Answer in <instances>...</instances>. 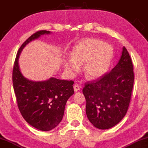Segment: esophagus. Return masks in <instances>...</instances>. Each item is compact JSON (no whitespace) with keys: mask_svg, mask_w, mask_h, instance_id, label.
<instances>
[{"mask_svg":"<svg viewBox=\"0 0 148 148\" xmlns=\"http://www.w3.org/2000/svg\"><path fill=\"white\" fill-rule=\"evenodd\" d=\"M73 89H74V91L75 92H77L78 91L81 89V87L79 86V85L77 84H75L73 86Z\"/></svg>","mask_w":148,"mask_h":148,"instance_id":"34e87169","label":"esophagus"}]
</instances>
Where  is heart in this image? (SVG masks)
<instances>
[{"label": "heart", "instance_id": "obj_1", "mask_svg": "<svg viewBox=\"0 0 148 148\" xmlns=\"http://www.w3.org/2000/svg\"><path fill=\"white\" fill-rule=\"evenodd\" d=\"M113 49L110 44L97 38L83 39L74 47L72 57L66 59L65 67L68 72L75 74L80 65L87 79H95L104 75L110 68Z\"/></svg>", "mask_w": 148, "mask_h": 148}]
</instances>
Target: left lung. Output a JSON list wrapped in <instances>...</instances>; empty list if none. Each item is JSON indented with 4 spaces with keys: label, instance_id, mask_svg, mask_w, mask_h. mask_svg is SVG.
<instances>
[{
    "label": "left lung",
    "instance_id": "left-lung-1",
    "mask_svg": "<svg viewBox=\"0 0 148 148\" xmlns=\"http://www.w3.org/2000/svg\"><path fill=\"white\" fill-rule=\"evenodd\" d=\"M131 57L125 47L118 63L110 73L85 83L86 114L94 127L107 130L125 116L129 108L134 81Z\"/></svg>",
    "mask_w": 148,
    "mask_h": 148
}]
</instances>
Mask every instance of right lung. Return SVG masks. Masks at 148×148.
Segmentation results:
<instances>
[{"instance_id": "add662e5", "label": "right lung", "mask_w": 148, "mask_h": 148, "mask_svg": "<svg viewBox=\"0 0 148 148\" xmlns=\"http://www.w3.org/2000/svg\"><path fill=\"white\" fill-rule=\"evenodd\" d=\"M51 31H40L25 40L17 53L12 71V83L21 115L28 123L40 131H50L61 121L66 103L74 93L73 81L55 77L32 81L23 76L18 65L23 49L32 40Z\"/></svg>"}]
</instances>
